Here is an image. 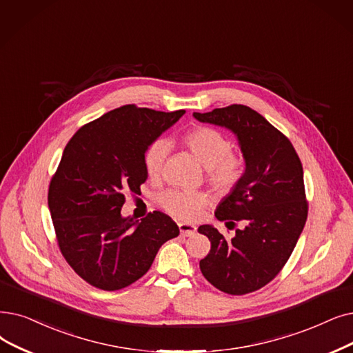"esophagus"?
I'll use <instances>...</instances> for the list:
<instances>
[{
  "instance_id": "34e87169",
  "label": "esophagus",
  "mask_w": 353,
  "mask_h": 353,
  "mask_svg": "<svg viewBox=\"0 0 353 353\" xmlns=\"http://www.w3.org/2000/svg\"><path fill=\"white\" fill-rule=\"evenodd\" d=\"M179 232L181 236H192L196 234V226L190 223H179Z\"/></svg>"
}]
</instances>
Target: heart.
<instances>
[{
  "label": "heart",
  "instance_id": "b5f03b06",
  "mask_svg": "<svg viewBox=\"0 0 353 353\" xmlns=\"http://www.w3.org/2000/svg\"><path fill=\"white\" fill-rule=\"evenodd\" d=\"M185 144L206 168L208 185L219 194L234 192L245 173V160L234 152L232 143L225 134L210 127H194L185 134ZM170 144L164 140L151 143L144 154V168L150 177L161 174ZM159 205L172 216L193 222L202 216L208 205L203 193L167 190L159 196Z\"/></svg>",
  "mask_w": 353,
  "mask_h": 353
}]
</instances>
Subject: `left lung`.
I'll return each instance as SVG.
<instances>
[{
	"mask_svg": "<svg viewBox=\"0 0 353 353\" xmlns=\"http://www.w3.org/2000/svg\"><path fill=\"white\" fill-rule=\"evenodd\" d=\"M193 117L234 131L245 159L241 183L214 212L219 221L243 226L231 239L210 225L199 226L210 241L199 265L223 293H254L280 274L307 221L300 157L287 137L250 106L234 103Z\"/></svg>",
	"mask_w": 353,
	"mask_h": 353,
	"instance_id": "1",
	"label": "left lung"
}]
</instances>
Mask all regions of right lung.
Wrapping results in <instances>:
<instances>
[{
  "instance_id": "obj_1",
  "label": "right lung",
  "mask_w": 353,
  "mask_h": 353,
  "mask_svg": "<svg viewBox=\"0 0 353 353\" xmlns=\"http://www.w3.org/2000/svg\"><path fill=\"white\" fill-rule=\"evenodd\" d=\"M185 112L124 105L88 122L66 144L48 202L59 250L88 284L105 291L131 285L161 245L179 235L176 222L160 210L135 222L122 218L121 208L147 180L148 145Z\"/></svg>"
}]
</instances>
